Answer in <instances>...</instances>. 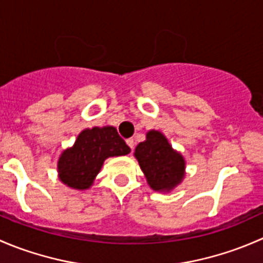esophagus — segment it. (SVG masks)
<instances>
[{"label": "esophagus", "instance_id": "34e87169", "mask_svg": "<svg viewBox=\"0 0 263 263\" xmlns=\"http://www.w3.org/2000/svg\"><path fill=\"white\" fill-rule=\"evenodd\" d=\"M126 142H127V145H128V146H129V148H131V150H134V147H135V140H134V139H128Z\"/></svg>", "mask_w": 263, "mask_h": 263}]
</instances>
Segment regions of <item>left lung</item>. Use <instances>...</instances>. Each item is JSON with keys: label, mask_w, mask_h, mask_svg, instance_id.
<instances>
[{"label": "left lung", "mask_w": 263, "mask_h": 263, "mask_svg": "<svg viewBox=\"0 0 263 263\" xmlns=\"http://www.w3.org/2000/svg\"><path fill=\"white\" fill-rule=\"evenodd\" d=\"M135 158L155 192L169 193L181 184L185 176V160L174 150L168 139L156 129L146 132V140L135 148Z\"/></svg>", "instance_id": "8db88e82"}]
</instances>
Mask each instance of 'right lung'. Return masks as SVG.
I'll use <instances>...</instances> for the list:
<instances>
[{"instance_id":"1","label":"right lung","mask_w":263,"mask_h":263,"mask_svg":"<svg viewBox=\"0 0 263 263\" xmlns=\"http://www.w3.org/2000/svg\"><path fill=\"white\" fill-rule=\"evenodd\" d=\"M129 153L131 148L113 126L85 128L75 144L61 153L57 161L58 178L72 190H89L105 159Z\"/></svg>"}]
</instances>
